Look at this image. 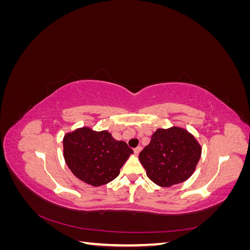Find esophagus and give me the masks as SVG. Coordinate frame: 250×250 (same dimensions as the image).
I'll return each mask as SVG.
<instances>
[{"instance_id": "34e87169", "label": "esophagus", "mask_w": 250, "mask_h": 250, "mask_svg": "<svg viewBox=\"0 0 250 250\" xmlns=\"http://www.w3.org/2000/svg\"><path fill=\"white\" fill-rule=\"evenodd\" d=\"M141 150H142V147L139 146V147H137V148H135V149L133 150V152H134V154L138 155V154L141 152Z\"/></svg>"}]
</instances>
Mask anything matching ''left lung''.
<instances>
[{
    "label": "left lung",
    "mask_w": 250,
    "mask_h": 250,
    "mask_svg": "<svg viewBox=\"0 0 250 250\" xmlns=\"http://www.w3.org/2000/svg\"><path fill=\"white\" fill-rule=\"evenodd\" d=\"M201 150L198 141L185 128H158L149 145L141 151L139 160L150 180L160 187L169 188L191 177Z\"/></svg>",
    "instance_id": "obj_1"
}]
</instances>
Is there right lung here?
I'll use <instances>...</instances> for the list:
<instances>
[{"label": "right lung", "mask_w": 250, "mask_h": 250, "mask_svg": "<svg viewBox=\"0 0 250 250\" xmlns=\"http://www.w3.org/2000/svg\"><path fill=\"white\" fill-rule=\"evenodd\" d=\"M133 151L123 141H116L106 130L83 126L63 137V157L72 173L83 183L100 187L119 174Z\"/></svg>", "instance_id": "add662e5"}]
</instances>
